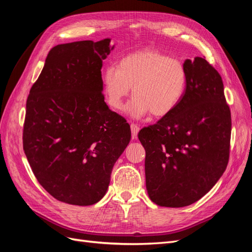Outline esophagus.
<instances>
[{
	"instance_id": "1",
	"label": "esophagus",
	"mask_w": 252,
	"mask_h": 252,
	"mask_svg": "<svg viewBox=\"0 0 252 252\" xmlns=\"http://www.w3.org/2000/svg\"><path fill=\"white\" fill-rule=\"evenodd\" d=\"M131 128V133H132V139H136V136H138V133L140 131V127L135 124H131L130 125Z\"/></svg>"
}]
</instances>
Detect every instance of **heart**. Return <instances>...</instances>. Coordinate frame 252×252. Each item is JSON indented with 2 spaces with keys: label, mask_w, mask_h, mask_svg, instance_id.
Listing matches in <instances>:
<instances>
[{
  "label": "heart",
  "mask_w": 252,
  "mask_h": 252,
  "mask_svg": "<svg viewBox=\"0 0 252 252\" xmlns=\"http://www.w3.org/2000/svg\"><path fill=\"white\" fill-rule=\"evenodd\" d=\"M104 91L111 108L121 110L132 87L128 113L141 119L151 112L162 118L182 101L187 87V71L180 60L156 49H142L122 58L118 67L103 72Z\"/></svg>",
  "instance_id": "heart-1"
}]
</instances>
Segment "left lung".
I'll list each match as a JSON object with an SVG mask.
<instances>
[{
  "label": "left lung",
  "mask_w": 252,
  "mask_h": 252,
  "mask_svg": "<svg viewBox=\"0 0 252 252\" xmlns=\"http://www.w3.org/2000/svg\"><path fill=\"white\" fill-rule=\"evenodd\" d=\"M184 66L187 87L177 108L139 132L146 151L147 192L163 207L199 201L222 177L229 158L231 114L222 78L200 57Z\"/></svg>",
  "instance_id": "left-lung-1"
}]
</instances>
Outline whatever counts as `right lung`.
<instances>
[{"label": "right lung", "mask_w": 252, "mask_h": 252, "mask_svg": "<svg viewBox=\"0 0 252 252\" xmlns=\"http://www.w3.org/2000/svg\"><path fill=\"white\" fill-rule=\"evenodd\" d=\"M110 39L53 47L27 98L23 148L37 182L58 201L88 206L107 192L130 126L104 101Z\"/></svg>", "instance_id": "add662e5"}]
</instances>
